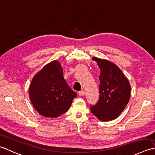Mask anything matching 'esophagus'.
I'll return each instance as SVG.
<instances>
[{
	"mask_svg": "<svg viewBox=\"0 0 155 155\" xmlns=\"http://www.w3.org/2000/svg\"><path fill=\"white\" fill-rule=\"evenodd\" d=\"M84 91H83V90H80V91H78V95L79 96H83L84 94Z\"/></svg>",
	"mask_w": 155,
	"mask_h": 155,
	"instance_id": "esophagus-1",
	"label": "esophagus"
}]
</instances>
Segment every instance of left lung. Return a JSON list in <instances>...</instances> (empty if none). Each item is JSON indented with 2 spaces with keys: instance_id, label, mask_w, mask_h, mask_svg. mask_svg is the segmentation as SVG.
Wrapping results in <instances>:
<instances>
[{
  "instance_id": "obj_1",
  "label": "left lung",
  "mask_w": 155,
  "mask_h": 155,
  "mask_svg": "<svg viewBox=\"0 0 155 155\" xmlns=\"http://www.w3.org/2000/svg\"><path fill=\"white\" fill-rule=\"evenodd\" d=\"M100 68L98 102L90 106L93 114L104 122L120 114L130 97V85L117 65L108 60L92 58Z\"/></svg>"
}]
</instances>
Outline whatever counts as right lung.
I'll list each match as a JSON object with an SVG mask.
<instances>
[{"label": "right lung", "mask_w": 155, "mask_h": 155, "mask_svg": "<svg viewBox=\"0 0 155 155\" xmlns=\"http://www.w3.org/2000/svg\"><path fill=\"white\" fill-rule=\"evenodd\" d=\"M76 96L65 81L58 61H51L38 72L29 87L31 102L45 117L56 118L66 112Z\"/></svg>", "instance_id": "add662e5"}]
</instances>
